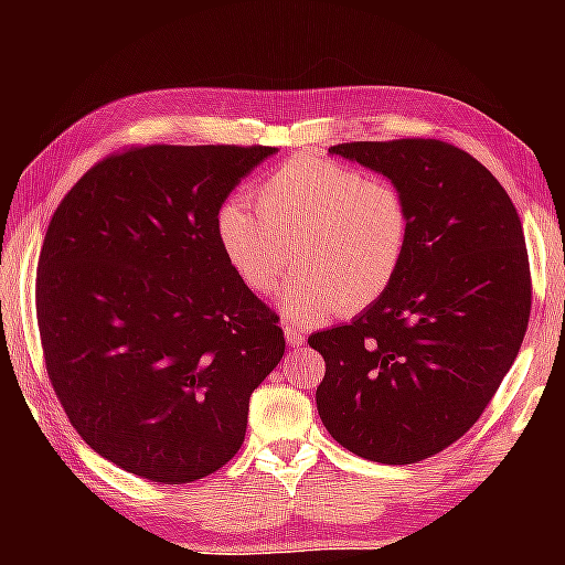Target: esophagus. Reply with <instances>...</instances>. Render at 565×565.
I'll return each mask as SVG.
<instances>
[{
    "label": "esophagus",
    "instance_id": "34e87169",
    "mask_svg": "<svg viewBox=\"0 0 565 565\" xmlns=\"http://www.w3.org/2000/svg\"><path fill=\"white\" fill-rule=\"evenodd\" d=\"M284 337H286V343H289L291 349H299L301 343L306 341L303 331L299 327H291V323H286V327H284Z\"/></svg>",
    "mask_w": 565,
    "mask_h": 565
}]
</instances>
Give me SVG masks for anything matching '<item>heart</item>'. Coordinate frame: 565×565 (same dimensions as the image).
Listing matches in <instances>:
<instances>
[{
	"label": "heart",
	"mask_w": 565,
	"mask_h": 565,
	"mask_svg": "<svg viewBox=\"0 0 565 565\" xmlns=\"http://www.w3.org/2000/svg\"><path fill=\"white\" fill-rule=\"evenodd\" d=\"M256 212L242 199L216 214L226 264L246 289L266 294L291 269L281 311L296 323H317L339 309L379 301L404 266L411 212L398 184L341 161L294 157L256 186Z\"/></svg>",
	"instance_id": "b5f03b06"
}]
</instances>
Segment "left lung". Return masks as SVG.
<instances>
[{
    "instance_id": "left-lung-1",
    "label": "left lung",
    "mask_w": 565,
    "mask_h": 565,
    "mask_svg": "<svg viewBox=\"0 0 565 565\" xmlns=\"http://www.w3.org/2000/svg\"><path fill=\"white\" fill-rule=\"evenodd\" d=\"M398 184L404 266L347 327L311 333L327 361L317 408L351 454L404 466L444 451L491 404L531 317L519 212L489 169L438 139L329 149Z\"/></svg>"
}]
</instances>
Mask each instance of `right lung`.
I'll return each mask as SVG.
<instances>
[{
  "instance_id": "obj_1",
  "label": "right lung",
  "mask_w": 565,
  "mask_h": 565,
  "mask_svg": "<svg viewBox=\"0 0 565 565\" xmlns=\"http://www.w3.org/2000/svg\"><path fill=\"white\" fill-rule=\"evenodd\" d=\"M274 147H131L62 199L36 269L46 374L121 471L189 483L232 461L248 398L281 361L279 317L216 238L232 189Z\"/></svg>"
}]
</instances>
